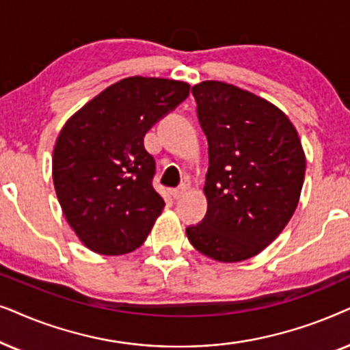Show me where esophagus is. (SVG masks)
Wrapping results in <instances>:
<instances>
[{
    "label": "esophagus",
    "mask_w": 350,
    "mask_h": 350,
    "mask_svg": "<svg viewBox=\"0 0 350 350\" xmlns=\"http://www.w3.org/2000/svg\"><path fill=\"white\" fill-rule=\"evenodd\" d=\"M185 192H187V185L183 184V185H180V187H178V189H172V190H171V195H172V197H174L176 200H178V198H180V197H184Z\"/></svg>",
    "instance_id": "34e87169"
}]
</instances>
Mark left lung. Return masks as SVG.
<instances>
[{
	"instance_id": "obj_1",
	"label": "left lung",
	"mask_w": 350,
	"mask_h": 350,
	"mask_svg": "<svg viewBox=\"0 0 350 350\" xmlns=\"http://www.w3.org/2000/svg\"><path fill=\"white\" fill-rule=\"evenodd\" d=\"M192 94L208 139V211L185 232L202 254L240 262L285 229L299 202L306 157L288 116L253 92L203 81Z\"/></svg>"
}]
</instances>
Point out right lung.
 Masks as SVG:
<instances>
[{"label":"right lung","mask_w":350,"mask_h":350,"mask_svg":"<svg viewBox=\"0 0 350 350\" xmlns=\"http://www.w3.org/2000/svg\"><path fill=\"white\" fill-rule=\"evenodd\" d=\"M187 83L124 78L78 110L60 131L53 155L59 203L85 246L107 256L146 241L165 200L153 189L155 158L144 136L184 102Z\"/></svg>","instance_id":"right-lung-1"}]
</instances>
